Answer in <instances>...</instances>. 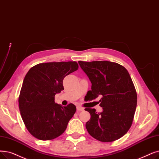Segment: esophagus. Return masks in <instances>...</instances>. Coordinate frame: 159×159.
Instances as JSON below:
<instances>
[{
	"instance_id": "esophagus-1",
	"label": "esophagus",
	"mask_w": 159,
	"mask_h": 159,
	"mask_svg": "<svg viewBox=\"0 0 159 159\" xmlns=\"http://www.w3.org/2000/svg\"><path fill=\"white\" fill-rule=\"evenodd\" d=\"M77 109L78 111H79V112L83 111V110H84V108H82V107H77Z\"/></svg>"
}]
</instances>
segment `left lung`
I'll use <instances>...</instances> for the list:
<instances>
[{"label":"left lung","mask_w":159,"mask_h":159,"mask_svg":"<svg viewBox=\"0 0 159 159\" xmlns=\"http://www.w3.org/2000/svg\"><path fill=\"white\" fill-rule=\"evenodd\" d=\"M92 82L88 101L101 96L102 112L85 108L91 115L86 123L88 133L96 140L111 142L125 135L132 125L137 104V94L132 79L121 65L109 61H79Z\"/></svg>","instance_id":"1"}]
</instances>
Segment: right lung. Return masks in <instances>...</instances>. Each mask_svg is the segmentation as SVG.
Returning a JSON list of instances; mask_svg holds the SVG:
<instances>
[{
    "mask_svg": "<svg viewBox=\"0 0 159 159\" xmlns=\"http://www.w3.org/2000/svg\"><path fill=\"white\" fill-rule=\"evenodd\" d=\"M76 61L41 63L25 75L19 96V108L29 132L41 140L56 139L65 131L76 112L70 103L62 107L54 102L56 93L64 89L66 76L77 70Z\"/></svg>",
    "mask_w": 159,
    "mask_h": 159,
    "instance_id": "right-lung-1",
    "label": "right lung"
}]
</instances>
